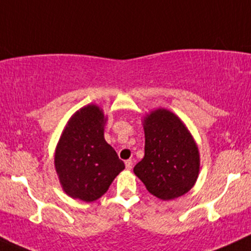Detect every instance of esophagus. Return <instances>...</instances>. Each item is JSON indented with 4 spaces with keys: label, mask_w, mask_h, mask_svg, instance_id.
Listing matches in <instances>:
<instances>
[{
    "label": "esophagus",
    "mask_w": 251,
    "mask_h": 251,
    "mask_svg": "<svg viewBox=\"0 0 251 251\" xmlns=\"http://www.w3.org/2000/svg\"><path fill=\"white\" fill-rule=\"evenodd\" d=\"M132 160H126L125 161V166H126V169H127V170H131V169H132Z\"/></svg>",
    "instance_id": "34e87169"
}]
</instances>
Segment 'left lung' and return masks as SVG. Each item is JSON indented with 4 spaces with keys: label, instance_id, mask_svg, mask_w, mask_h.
I'll return each instance as SVG.
<instances>
[{
    "label": "left lung",
    "instance_id": "8db88e82",
    "mask_svg": "<svg viewBox=\"0 0 251 251\" xmlns=\"http://www.w3.org/2000/svg\"><path fill=\"white\" fill-rule=\"evenodd\" d=\"M144 156L133 173L147 191L171 201L191 191L201 170L198 144L183 121L165 108L143 116Z\"/></svg>",
    "mask_w": 251,
    "mask_h": 251
}]
</instances>
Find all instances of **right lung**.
I'll return each mask as SVG.
<instances>
[{
  "mask_svg": "<svg viewBox=\"0 0 251 251\" xmlns=\"http://www.w3.org/2000/svg\"><path fill=\"white\" fill-rule=\"evenodd\" d=\"M108 118L97 104L80 108L68 120L54 153V168L63 191L91 203L109 189L125 169L113 147L104 140Z\"/></svg>",
  "mask_w": 251,
  "mask_h": 251,
  "instance_id": "obj_1",
  "label": "right lung"
}]
</instances>
